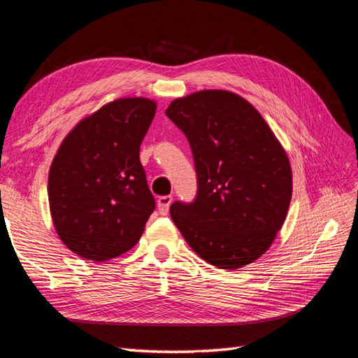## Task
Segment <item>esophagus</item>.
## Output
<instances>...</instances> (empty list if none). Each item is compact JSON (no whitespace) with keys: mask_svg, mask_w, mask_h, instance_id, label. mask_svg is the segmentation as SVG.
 Instances as JSON below:
<instances>
[{"mask_svg":"<svg viewBox=\"0 0 358 358\" xmlns=\"http://www.w3.org/2000/svg\"><path fill=\"white\" fill-rule=\"evenodd\" d=\"M173 201V197L171 196H161L158 199V210L162 216L169 215V209H170V204Z\"/></svg>","mask_w":358,"mask_h":358,"instance_id":"1","label":"esophagus"}]
</instances>
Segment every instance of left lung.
I'll return each mask as SVG.
<instances>
[{"label": "left lung", "mask_w": 358, "mask_h": 358, "mask_svg": "<svg viewBox=\"0 0 358 358\" xmlns=\"http://www.w3.org/2000/svg\"><path fill=\"white\" fill-rule=\"evenodd\" d=\"M166 115L187 136L197 196L170 215L183 239L220 268L254 263L273 243L289 208L292 175L285 150L241 95L206 90L173 100Z\"/></svg>", "instance_id": "obj_1"}]
</instances>
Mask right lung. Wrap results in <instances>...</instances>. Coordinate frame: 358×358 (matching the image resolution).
I'll return each mask as SVG.
<instances>
[{"mask_svg":"<svg viewBox=\"0 0 358 358\" xmlns=\"http://www.w3.org/2000/svg\"><path fill=\"white\" fill-rule=\"evenodd\" d=\"M157 103L119 99L86 116L62 140L48 180L59 239L85 259L131 249L155 209L138 152Z\"/></svg>","mask_w":358,"mask_h":358,"instance_id":"obj_1","label":"right lung"}]
</instances>
